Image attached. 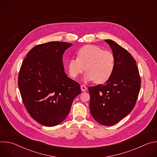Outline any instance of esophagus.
I'll return each instance as SVG.
<instances>
[{
  "instance_id": "34e87169",
  "label": "esophagus",
  "mask_w": 157,
  "mask_h": 157,
  "mask_svg": "<svg viewBox=\"0 0 157 157\" xmlns=\"http://www.w3.org/2000/svg\"><path fill=\"white\" fill-rule=\"evenodd\" d=\"M81 89L82 91L84 92V91H86L87 87H86V86L85 85H81Z\"/></svg>"
}]
</instances>
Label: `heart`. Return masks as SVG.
I'll list each match as a JSON object with an SVG mask.
<instances>
[{
	"mask_svg": "<svg viewBox=\"0 0 157 157\" xmlns=\"http://www.w3.org/2000/svg\"><path fill=\"white\" fill-rule=\"evenodd\" d=\"M77 58L70 59L68 70L72 78H76L84 70L85 81H94L101 84L106 82L113 75L116 65L115 57L109 51L101 47L86 44L77 52Z\"/></svg>",
	"mask_w": 157,
	"mask_h": 157,
	"instance_id": "1",
	"label": "heart"
}]
</instances>
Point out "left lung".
Segmentation results:
<instances>
[{"instance_id": "left-lung-1", "label": "left lung", "mask_w": 157, "mask_h": 157, "mask_svg": "<svg viewBox=\"0 0 157 157\" xmlns=\"http://www.w3.org/2000/svg\"><path fill=\"white\" fill-rule=\"evenodd\" d=\"M113 51L116 65L104 84L89 87V108L100 124L113 125L126 117L135 107L141 79L136 61L125 49L111 40H105Z\"/></svg>"}]
</instances>
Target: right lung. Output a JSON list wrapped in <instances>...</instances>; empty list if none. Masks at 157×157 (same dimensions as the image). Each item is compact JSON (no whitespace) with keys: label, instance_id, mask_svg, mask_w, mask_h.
<instances>
[{"label":"right lung","instance_id":"add662e5","mask_svg":"<svg viewBox=\"0 0 157 157\" xmlns=\"http://www.w3.org/2000/svg\"><path fill=\"white\" fill-rule=\"evenodd\" d=\"M72 45L64 41L38 44L22 62L18 86L23 103L39 124L55 126L68 115L80 85L64 73L63 55Z\"/></svg>","mask_w":157,"mask_h":157}]
</instances>
